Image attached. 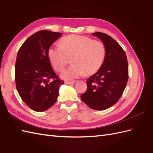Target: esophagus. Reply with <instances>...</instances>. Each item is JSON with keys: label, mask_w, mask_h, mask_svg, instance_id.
Returning <instances> with one entry per match:
<instances>
[{"label": "esophagus", "mask_w": 153, "mask_h": 153, "mask_svg": "<svg viewBox=\"0 0 153 153\" xmlns=\"http://www.w3.org/2000/svg\"><path fill=\"white\" fill-rule=\"evenodd\" d=\"M65 83L66 84H68V85H72L73 84H75V81H73V82H66Z\"/></svg>", "instance_id": "1"}]
</instances>
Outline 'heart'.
Listing matches in <instances>:
<instances>
[{"mask_svg":"<svg viewBox=\"0 0 153 153\" xmlns=\"http://www.w3.org/2000/svg\"><path fill=\"white\" fill-rule=\"evenodd\" d=\"M48 55L53 68L61 71L72 58L73 65L62 71L64 80H71L86 75H93L102 66L106 56L104 44L89 37L69 35L61 40V45H54L48 50Z\"/></svg>","mask_w":153,"mask_h":153,"instance_id":"obj_1","label":"heart"}]
</instances>
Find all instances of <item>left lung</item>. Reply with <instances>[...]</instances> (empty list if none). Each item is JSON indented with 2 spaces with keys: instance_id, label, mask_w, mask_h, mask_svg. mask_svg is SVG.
Segmentation results:
<instances>
[{
  "instance_id": "obj_1",
  "label": "left lung",
  "mask_w": 153,
  "mask_h": 153,
  "mask_svg": "<svg viewBox=\"0 0 153 153\" xmlns=\"http://www.w3.org/2000/svg\"><path fill=\"white\" fill-rule=\"evenodd\" d=\"M104 44L106 56L98 71L87 80V89L81 100L92 109L103 110L110 108L121 98L128 79V65L124 50L112 37L94 32Z\"/></svg>"
}]
</instances>
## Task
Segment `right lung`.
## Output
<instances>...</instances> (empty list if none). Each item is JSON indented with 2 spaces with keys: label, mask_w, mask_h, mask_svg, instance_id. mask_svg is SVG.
Returning <instances> with one entry per match:
<instances>
[{
  "label": "right lung",
  "mask_w": 153,
  "mask_h": 153,
  "mask_svg": "<svg viewBox=\"0 0 153 153\" xmlns=\"http://www.w3.org/2000/svg\"><path fill=\"white\" fill-rule=\"evenodd\" d=\"M61 36L46 30L37 32L25 41L17 54L16 89L23 101L36 112L47 110L56 102L59 88L64 84L53 71L48 55L51 45Z\"/></svg>",
  "instance_id": "obj_1"
}]
</instances>
